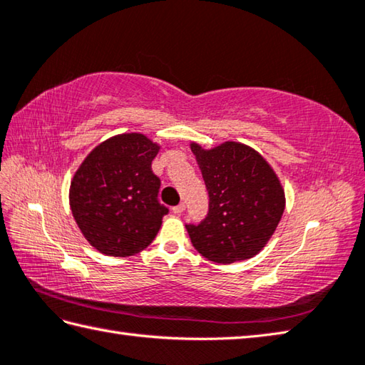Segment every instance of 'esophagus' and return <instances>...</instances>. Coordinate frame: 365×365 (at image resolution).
Masks as SVG:
<instances>
[{
	"label": "esophagus",
	"mask_w": 365,
	"mask_h": 365,
	"mask_svg": "<svg viewBox=\"0 0 365 365\" xmlns=\"http://www.w3.org/2000/svg\"><path fill=\"white\" fill-rule=\"evenodd\" d=\"M183 210H185V204H183V202L175 205V207H173V212L175 213V215H180V213H183Z\"/></svg>",
	"instance_id": "1"
}]
</instances>
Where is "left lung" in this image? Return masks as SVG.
Masks as SVG:
<instances>
[{
	"label": "left lung",
	"instance_id": "8db88e82",
	"mask_svg": "<svg viewBox=\"0 0 365 365\" xmlns=\"http://www.w3.org/2000/svg\"><path fill=\"white\" fill-rule=\"evenodd\" d=\"M209 192V212L187 225L191 244L204 258L231 264L258 255L284 210V191L269 163L239 142L212 150L191 144Z\"/></svg>",
	"mask_w": 365,
	"mask_h": 365
}]
</instances>
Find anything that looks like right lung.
<instances>
[{
	"mask_svg": "<svg viewBox=\"0 0 365 365\" xmlns=\"http://www.w3.org/2000/svg\"><path fill=\"white\" fill-rule=\"evenodd\" d=\"M160 147L144 134H120L99 144L71 182L69 204L91 247L133 256L152 244L169 209L158 201L161 180L152 161Z\"/></svg>",
	"mask_w": 365,
	"mask_h": 365,
	"instance_id": "obj_1",
	"label": "right lung"
}]
</instances>
